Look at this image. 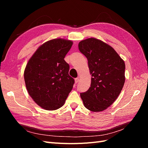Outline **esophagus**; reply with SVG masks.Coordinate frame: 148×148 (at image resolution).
I'll list each match as a JSON object with an SVG mask.
<instances>
[{"instance_id":"esophagus-1","label":"esophagus","mask_w":148,"mask_h":148,"mask_svg":"<svg viewBox=\"0 0 148 148\" xmlns=\"http://www.w3.org/2000/svg\"><path fill=\"white\" fill-rule=\"evenodd\" d=\"M78 82H79V78H77L75 79V84H77Z\"/></svg>"}]
</instances>
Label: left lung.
<instances>
[{
  "label": "left lung",
  "mask_w": 148,
  "mask_h": 148,
  "mask_svg": "<svg viewBox=\"0 0 148 148\" xmlns=\"http://www.w3.org/2000/svg\"><path fill=\"white\" fill-rule=\"evenodd\" d=\"M78 49L87 58L92 77L88 90L80 93L84 106L92 112L104 110L123 87L125 62L110 46L96 38L80 41Z\"/></svg>",
  "instance_id": "1"
}]
</instances>
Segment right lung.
I'll use <instances>...</instances> for the list:
<instances>
[{
	"mask_svg": "<svg viewBox=\"0 0 148 148\" xmlns=\"http://www.w3.org/2000/svg\"><path fill=\"white\" fill-rule=\"evenodd\" d=\"M73 42L54 39L44 43L30 58L24 71L29 96L42 109L60 108L73 88L75 80L69 75L64 58Z\"/></svg>",
	"mask_w": 148,
	"mask_h": 148,
	"instance_id": "right-lung-1",
	"label": "right lung"
}]
</instances>
